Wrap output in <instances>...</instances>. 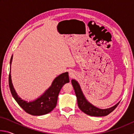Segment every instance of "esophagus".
I'll return each mask as SVG.
<instances>
[{"mask_svg": "<svg viewBox=\"0 0 134 134\" xmlns=\"http://www.w3.org/2000/svg\"><path fill=\"white\" fill-rule=\"evenodd\" d=\"M75 76V74H74V72L73 71H69V76L70 77H73Z\"/></svg>", "mask_w": 134, "mask_h": 134, "instance_id": "esophagus-1", "label": "esophagus"}]
</instances>
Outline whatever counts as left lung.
I'll return each mask as SVG.
<instances>
[{"label":"left lung","mask_w":134,"mask_h":134,"mask_svg":"<svg viewBox=\"0 0 134 134\" xmlns=\"http://www.w3.org/2000/svg\"><path fill=\"white\" fill-rule=\"evenodd\" d=\"M71 83L75 91L76 96L77 99V104L80 109L86 114L92 116H103L109 114L117 107L119 102L112 107L108 109H100L90 103L84 95L79 83L76 80L72 79Z\"/></svg>","instance_id":"8db88e82"}]
</instances>
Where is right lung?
Here are the masks:
<instances>
[{
  "mask_svg": "<svg viewBox=\"0 0 134 134\" xmlns=\"http://www.w3.org/2000/svg\"><path fill=\"white\" fill-rule=\"evenodd\" d=\"M13 55L10 61V72L9 75V85L13 98L21 107L29 114L34 116H40L47 114L53 110L57 105L58 96L61 89L65 83H69V72H65L54 79L51 85L41 96L33 101L28 102L22 99L18 96L13 87L11 79L10 70Z\"/></svg>",
  "mask_w": 134,
  "mask_h": 134,
  "instance_id": "right-lung-1",
  "label": "right lung"
}]
</instances>
